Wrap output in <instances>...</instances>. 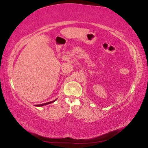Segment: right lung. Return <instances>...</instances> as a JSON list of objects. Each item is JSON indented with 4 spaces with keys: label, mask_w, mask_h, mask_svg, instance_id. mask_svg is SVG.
Wrapping results in <instances>:
<instances>
[{
    "label": "right lung",
    "mask_w": 148,
    "mask_h": 148,
    "mask_svg": "<svg viewBox=\"0 0 148 148\" xmlns=\"http://www.w3.org/2000/svg\"><path fill=\"white\" fill-rule=\"evenodd\" d=\"M56 100H57V99H55V100H53V101H50V102L45 103H43V104H40V105H35V106H38V107H40V106H44V105H49V104H50V103H53V102H55Z\"/></svg>",
    "instance_id": "add662e5"
}]
</instances>
